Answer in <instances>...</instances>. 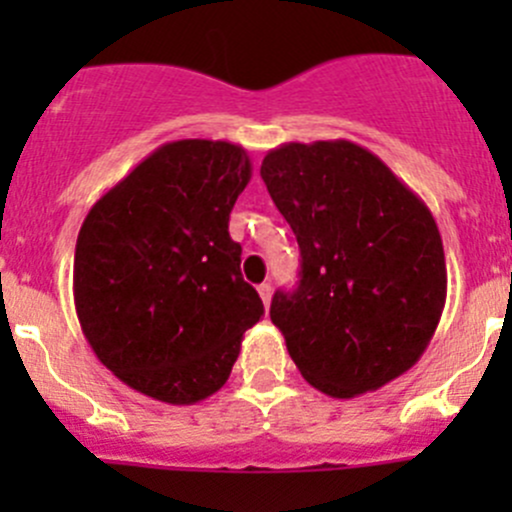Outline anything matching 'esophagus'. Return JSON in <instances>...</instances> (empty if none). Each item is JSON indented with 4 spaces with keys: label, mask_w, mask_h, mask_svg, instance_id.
<instances>
[{
    "label": "esophagus",
    "mask_w": 512,
    "mask_h": 512,
    "mask_svg": "<svg viewBox=\"0 0 512 512\" xmlns=\"http://www.w3.org/2000/svg\"><path fill=\"white\" fill-rule=\"evenodd\" d=\"M257 292H260L262 302H265V307H270V299H272V285L270 282H262L260 287H257Z\"/></svg>",
    "instance_id": "esophagus-1"
}]
</instances>
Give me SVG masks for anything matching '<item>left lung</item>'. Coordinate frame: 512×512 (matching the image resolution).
<instances>
[{"label":"left lung","instance_id":"obj_1","mask_svg":"<svg viewBox=\"0 0 512 512\" xmlns=\"http://www.w3.org/2000/svg\"><path fill=\"white\" fill-rule=\"evenodd\" d=\"M262 180L297 237L294 292L272 324L299 374L334 399L381 389L421 359L446 304V257L431 210L352 141L285 143Z\"/></svg>","mask_w":512,"mask_h":512}]
</instances>
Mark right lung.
Listing matches in <instances>:
<instances>
[{"label": "right lung", "mask_w": 512, "mask_h": 512, "mask_svg": "<svg viewBox=\"0 0 512 512\" xmlns=\"http://www.w3.org/2000/svg\"><path fill=\"white\" fill-rule=\"evenodd\" d=\"M245 148L185 138L160 146L96 200L79 230L74 304L86 342L123 384L173 406L230 376L265 314L227 232L250 183Z\"/></svg>", "instance_id": "add662e5"}]
</instances>
